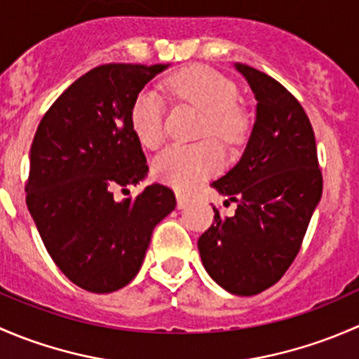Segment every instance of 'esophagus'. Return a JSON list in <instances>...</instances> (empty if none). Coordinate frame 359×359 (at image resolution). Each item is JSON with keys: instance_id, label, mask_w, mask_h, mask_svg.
Here are the masks:
<instances>
[{"instance_id": "esophagus-1", "label": "esophagus", "mask_w": 359, "mask_h": 359, "mask_svg": "<svg viewBox=\"0 0 359 359\" xmlns=\"http://www.w3.org/2000/svg\"><path fill=\"white\" fill-rule=\"evenodd\" d=\"M175 196H177V206H179V208H186V206L189 205L191 196H187V194H184L182 191H177Z\"/></svg>"}]
</instances>
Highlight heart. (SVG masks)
Masks as SVG:
<instances>
[{
	"instance_id": "obj_1",
	"label": "heart",
	"mask_w": 359,
	"mask_h": 359,
	"mask_svg": "<svg viewBox=\"0 0 359 359\" xmlns=\"http://www.w3.org/2000/svg\"><path fill=\"white\" fill-rule=\"evenodd\" d=\"M165 90L180 102L203 112L200 135H213L226 146H240L250 130L247 107L238 102L233 79L206 66H191L165 81ZM130 125L140 144L156 147L165 137V106L158 93L142 90L130 107ZM224 163V151L215 139L194 144H172L153 163V173L161 182L187 189L217 172Z\"/></svg>"
}]
</instances>
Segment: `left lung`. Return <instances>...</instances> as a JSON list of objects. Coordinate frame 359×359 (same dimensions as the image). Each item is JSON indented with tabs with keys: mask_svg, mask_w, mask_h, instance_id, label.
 Here are the masks:
<instances>
[{
	"mask_svg": "<svg viewBox=\"0 0 359 359\" xmlns=\"http://www.w3.org/2000/svg\"><path fill=\"white\" fill-rule=\"evenodd\" d=\"M236 69L255 93L257 119L243 156L213 182L236 203L234 215L222 217L213 206L198 248L220 287L248 297L278 283L295 260L323 175L313 125L299 100L266 72L245 64Z\"/></svg>",
	"mask_w": 359,
	"mask_h": 359,
	"instance_id": "left-lung-1",
	"label": "left lung"
}]
</instances>
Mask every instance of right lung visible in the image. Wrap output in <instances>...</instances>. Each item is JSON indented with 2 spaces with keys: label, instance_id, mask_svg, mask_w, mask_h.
<instances>
[{
  "label": "right lung",
  "instance_id": "right-lung-1",
  "mask_svg": "<svg viewBox=\"0 0 359 359\" xmlns=\"http://www.w3.org/2000/svg\"><path fill=\"white\" fill-rule=\"evenodd\" d=\"M163 69L93 67L60 93L32 139L25 203L53 262L83 290L109 293L128 285L153 229L175 208V194L163 184L114 200L116 191L147 173L130 107Z\"/></svg>",
  "mask_w": 359,
  "mask_h": 359
}]
</instances>
